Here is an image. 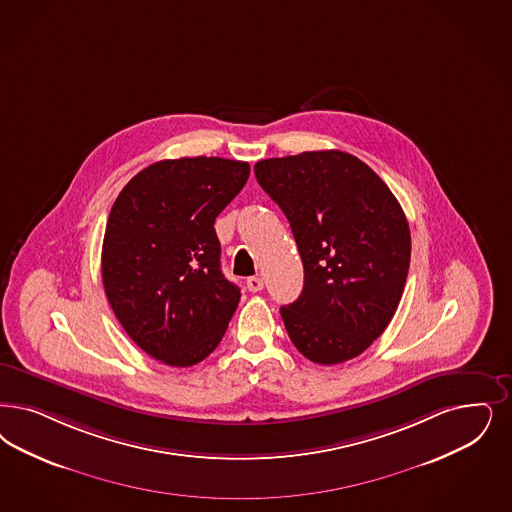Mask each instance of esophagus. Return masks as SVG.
<instances>
[{
  "label": "esophagus",
  "mask_w": 512,
  "mask_h": 512,
  "mask_svg": "<svg viewBox=\"0 0 512 512\" xmlns=\"http://www.w3.org/2000/svg\"><path fill=\"white\" fill-rule=\"evenodd\" d=\"M247 291H251V293H259V291H263V287H265V283L261 278H257V276H251V278H247Z\"/></svg>",
  "instance_id": "obj_1"
}]
</instances>
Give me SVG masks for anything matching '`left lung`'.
Here are the masks:
<instances>
[{"label":"left lung","mask_w":512,"mask_h":512,"mask_svg":"<svg viewBox=\"0 0 512 512\" xmlns=\"http://www.w3.org/2000/svg\"><path fill=\"white\" fill-rule=\"evenodd\" d=\"M255 176L282 208L304 265L299 299L282 306L295 348L319 365L365 352L405 289L410 229L388 185L344 151L259 160Z\"/></svg>","instance_id":"8db88e82"}]
</instances>
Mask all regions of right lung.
<instances>
[{"label":"right lung","instance_id":"obj_1","mask_svg":"<svg viewBox=\"0 0 512 512\" xmlns=\"http://www.w3.org/2000/svg\"><path fill=\"white\" fill-rule=\"evenodd\" d=\"M249 177L219 157L160 160L117 196L102 247L107 300L141 350L191 367L217 348L240 302L221 272L215 217Z\"/></svg>","mask_w":512,"mask_h":512}]
</instances>
